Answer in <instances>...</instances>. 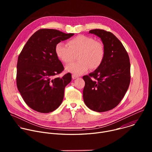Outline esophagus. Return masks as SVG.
<instances>
[{
  "mask_svg": "<svg viewBox=\"0 0 152 152\" xmlns=\"http://www.w3.org/2000/svg\"><path fill=\"white\" fill-rule=\"evenodd\" d=\"M72 78H73V79H76L78 78V76H76V75H72Z\"/></svg>",
  "mask_w": 152,
  "mask_h": 152,
  "instance_id": "34e87169",
  "label": "esophagus"
}]
</instances>
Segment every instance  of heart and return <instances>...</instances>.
<instances>
[{
	"label": "heart",
	"mask_w": 152,
	"mask_h": 152,
	"mask_svg": "<svg viewBox=\"0 0 152 152\" xmlns=\"http://www.w3.org/2000/svg\"><path fill=\"white\" fill-rule=\"evenodd\" d=\"M57 57L64 63L72 61L74 55L79 54L76 62L66 67V71L79 76L87 72L90 68H99L103 61L105 54L103 43L93 38L85 35H78L68 41L67 45L59 42L55 46Z\"/></svg>",
	"instance_id": "obj_1"
}]
</instances>
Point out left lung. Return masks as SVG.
I'll return each instance as SVG.
<instances>
[{"instance_id": "8db88e82", "label": "left lung", "mask_w": 152, "mask_h": 152, "mask_svg": "<svg viewBox=\"0 0 152 152\" xmlns=\"http://www.w3.org/2000/svg\"><path fill=\"white\" fill-rule=\"evenodd\" d=\"M99 37L105 54L100 66L83 76L85 84L83 98L85 104L96 112L110 111L124 96L131 80L129 55L121 41L111 32L102 29L89 31Z\"/></svg>"}]
</instances>
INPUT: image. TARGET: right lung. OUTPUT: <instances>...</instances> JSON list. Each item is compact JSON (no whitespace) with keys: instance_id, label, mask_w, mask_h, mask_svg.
I'll use <instances>...</instances> for the list:
<instances>
[{"instance_id":"right-lung-1","label":"right lung","mask_w":152,"mask_h":152,"mask_svg":"<svg viewBox=\"0 0 152 152\" xmlns=\"http://www.w3.org/2000/svg\"><path fill=\"white\" fill-rule=\"evenodd\" d=\"M74 34L56 29H42L28 39L18 58L17 88L25 103L41 113H51L60 106L64 88L72 80V75L55 77L64 66L55 53V46Z\"/></svg>"}]
</instances>
